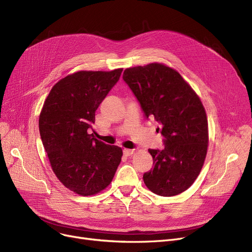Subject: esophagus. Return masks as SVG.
I'll use <instances>...</instances> for the list:
<instances>
[{
    "label": "esophagus",
    "instance_id": "34e87169",
    "mask_svg": "<svg viewBox=\"0 0 252 252\" xmlns=\"http://www.w3.org/2000/svg\"><path fill=\"white\" fill-rule=\"evenodd\" d=\"M133 154H134V150H131V149H125L124 150V155L125 156H130Z\"/></svg>",
    "mask_w": 252,
    "mask_h": 252
}]
</instances>
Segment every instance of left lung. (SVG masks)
Listing matches in <instances>:
<instances>
[{
	"label": "left lung",
	"mask_w": 252,
	"mask_h": 252,
	"mask_svg": "<svg viewBox=\"0 0 252 252\" xmlns=\"http://www.w3.org/2000/svg\"><path fill=\"white\" fill-rule=\"evenodd\" d=\"M147 117L161 125L164 149H149L153 168L145 173L147 188L160 196H175L191 187L199 176L208 147V123L204 106L192 87L174 68L150 63L124 71Z\"/></svg>",
	"instance_id": "obj_1"
}]
</instances>
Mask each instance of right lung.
I'll list each match as a JSON object with an SVG mask.
<instances>
[{
	"mask_svg": "<svg viewBox=\"0 0 252 252\" xmlns=\"http://www.w3.org/2000/svg\"><path fill=\"white\" fill-rule=\"evenodd\" d=\"M122 71L68 74L54 85L44 102L38 118L44 148L58 180L75 194L91 196L103 191L122 161L121 147L88 133L97 108Z\"/></svg>",
	"mask_w": 252,
	"mask_h": 252,
	"instance_id": "right-lung-1",
	"label": "right lung"
}]
</instances>
